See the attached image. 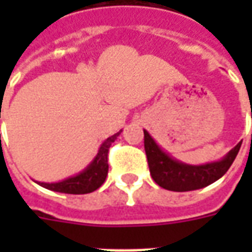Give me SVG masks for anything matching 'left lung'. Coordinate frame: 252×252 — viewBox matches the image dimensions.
Returning <instances> with one entry per match:
<instances>
[{
    "mask_svg": "<svg viewBox=\"0 0 252 252\" xmlns=\"http://www.w3.org/2000/svg\"><path fill=\"white\" fill-rule=\"evenodd\" d=\"M252 117V113H251ZM242 142L238 143L229 153L219 162L191 166L171 158L155 143L147 131H144V150L147 155L148 167L153 180L163 189L171 191H189L211 185L221 178L240 150Z\"/></svg>",
    "mask_w": 252,
    "mask_h": 252,
    "instance_id": "obj_1",
    "label": "left lung"
}]
</instances>
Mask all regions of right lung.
<instances>
[{
	"instance_id": "1",
	"label": "right lung",
	"mask_w": 252,
	"mask_h": 252,
	"mask_svg": "<svg viewBox=\"0 0 252 252\" xmlns=\"http://www.w3.org/2000/svg\"><path fill=\"white\" fill-rule=\"evenodd\" d=\"M120 133L121 131L117 132L102 143L93 162L89 164L82 173L61 181V182H55V184H46V182H37V184L48 190L67 193V194H86V193H92L94 190H97L104 184L108 175V169H109L108 153H109L110 144L115 142Z\"/></svg>"
}]
</instances>
